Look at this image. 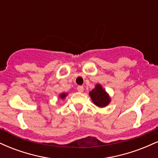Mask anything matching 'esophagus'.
Masks as SVG:
<instances>
[{"label": "esophagus", "mask_w": 158, "mask_h": 158, "mask_svg": "<svg viewBox=\"0 0 158 158\" xmlns=\"http://www.w3.org/2000/svg\"><path fill=\"white\" fill-rule=\"evenodd\" d=\"M77 90L79 92H80V93H81V92L84 91V88H83V86H78Z\"/></svg>", "instance_id": "1"}]
</instances>
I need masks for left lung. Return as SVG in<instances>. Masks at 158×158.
<instances>
[{"label":"left lung","instance_id":"1","mask_svg":"<svg viewBox=\"0 0 158 158\" xmlns=\"http://www.w3.org/2000/svg\"><path fill=\"white\" fill-rule=\"evenodd\" d=\"M89 96L94 104L99 108H105L110 102L109 94L100 84L95 85V88L89 92Z\"/></svg>","mask_w":158,"mask_h":158}]
</instances>
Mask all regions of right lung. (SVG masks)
<instances>
[{
    "mask_svg": "<svg viewBox=\"0 0 158 158\" xmlns=\"http://www.w3.org/2000/svg\"><path fill=\"white\" fill-rule=\"evenodd\" d=\"M68 93H61V94H60L59 95V99H65V97H67V96H68Z\"/></svg>",
    "mask_w": 158,
    "mask_h": 158,
    "instance_id": "obj_1",
    "label": "right lung"
}]
</instances>
